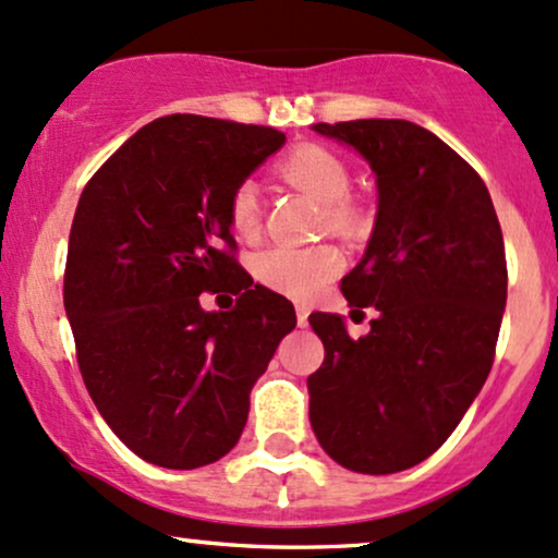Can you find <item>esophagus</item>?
<instances>
[{
  "mask_svg": "<svg viewBox=\"0 0 558 558\" xmlns=\"http://www.w3.org/2000/svg\"><path fill=\"white\" fill-rule=\"evenodd\" d=\"M306 319H310V306L296 304V323L299 325H306Z\"/></svg>",
  "mask_w": 558,
  "mask_h": 558,
  "instance_id": "34e87169",
  "label": "esophagus"
}]
</instances>
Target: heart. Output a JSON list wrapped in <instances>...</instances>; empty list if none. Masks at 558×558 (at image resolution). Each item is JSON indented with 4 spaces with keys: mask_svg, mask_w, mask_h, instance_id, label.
I'll return each mask as SVG.
<instances>
[{
    "mask_svg": "<svg viewBox=\"0 0 558 558\" xmlns=\"http://www.w3.org/2000/svg\"><path fill=\"white\" fill-rule=\"evenodd\" d=\"M280 172L288 183L304 191L325 207V222L336 233H354L360 228V215L354 207L345 204L351 189L349 168L341 157L323 146L306 144L293 149L280 162ZM230 228L241 239H252L259 228V185L246 178L233 189L228 198ZM343 259L338 248L332 246H310V248H288L272 246L254 259V275L262 286L275 293H283L291 299H310L323 288L332 275L341 270Z\"/></svg>",
    "mask_w": 558,
    "mask_h": 558,
    "instance_id": "1",
    "label": "heart"
}]
</instances>
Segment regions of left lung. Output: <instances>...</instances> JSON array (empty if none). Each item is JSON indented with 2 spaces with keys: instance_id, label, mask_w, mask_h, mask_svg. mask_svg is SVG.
<instances>
[{
  "instance_id": "8db88e82",
  "label": "left lung",
  "mask_w": 558,
  "mask_h": 558,
  "mask_svg": "<svg viewBox=\"0 0 558 558\" xmlns=\"http://www.w3.org/2000/svg\"><path fill=\"white\" fill-rule=\"evenodd\" d=\"M375 172L377 215L351 306H375L367 336L317 312L325 362L310 375V422L330 459L362 475L425 462L477 399L506 310L504 235L483 178L409 120L317 123Z\"/></svg>"
}]
</instances>
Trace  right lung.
<instances>
[{
    "label": "right lung",
    "mask_w": 558,
    "mask_h": 558,
    "mask_svg": "<svg viewBox=\"0 0 558 558\" xmlns=\"http://www.w3.org/2000/svg\"><path fill=\"white\" fill-rule=\"evenodd\" d=\"M283 144L275 128L170 114L83 189L65 312L88 396L144 462L196 470L226 457L254 383L296 328L291 301L254 286L230 254L228 198ZM202 290L240 299L207 313Z\"/></svg>",
    "instance_id": "1"
}]
</instances>
